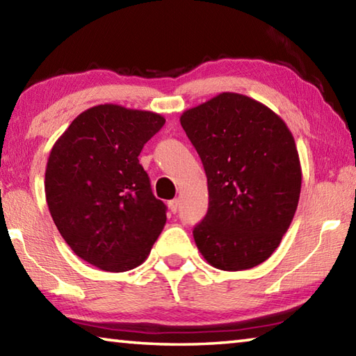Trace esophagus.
Here are the masks:
<instances>
[{"label":"esophagus","mask_w":356,"mask_h":356,"mask_svg":"<svg viewBox=\"0 0 356 356\" xmlns=\"http://www.w3.org/2000/svg\"><path fill=\"white\" fill-rule=\"evenodd\" d=\"M168 209H170L172 213H176V212H177V209H179V200H171V201H168Z\"/></svg>","instance_id":"obj_1"}]
</instances>
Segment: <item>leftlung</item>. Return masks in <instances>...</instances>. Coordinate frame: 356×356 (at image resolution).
Instances as JSON below:
<instances>
[{
	"label": "left lung",
	"instance_id": "obj_1",
	"mask_svg": "<svg viewBox=\"0 0 356 356\" xmlns=\"http://www.w3.org/2000/svg\"><path fill=\"white\" fill-rule=\"evenodd\" d=\"M207 176L209 210L193 229L204 259L226 272L273 254L298 206L301 168L293 136L254 99L222 92L180 116Z\"/></svg>",
	"mask_w": 356,
	"mask_h": 356
}]
</instances>
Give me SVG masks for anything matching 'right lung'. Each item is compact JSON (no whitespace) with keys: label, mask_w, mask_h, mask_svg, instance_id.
<instances>
[{"label":"right lung","mask_w":356,"mask_h":356,"mask_svg":"<svg viewBox=\"0 0 356 356\" xmlns=\"http://www.w3.org/2000/svg\"><path fill=\"white\" fill-rule=\"evenodd\" d=\"M165 125L156 113L105 104L76 116L53 146L45 170L48 210L83 261L127 272L146 261L166 222V206L140 165Z\"/></svg>","instance_id":"1"}]
</instances>
